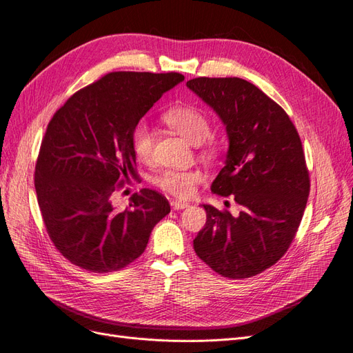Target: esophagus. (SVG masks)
<instances>
[{"label": "esophagus", "instance_id": "1", "mask_svg": "<svg viewBox=\"0 0 353 353\" xmlns=\"http://www.w3.org/2000/svg\"><path fill=\"white\" fill-rule=\"evenodd\" d=\"M186 207H189V202H185V201H173L172 202L173 210H183Z\"/></svg>", "mask_w": 353, "mask_h": 353}]
</instances>
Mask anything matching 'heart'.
Wrapping results in <instances>:
<instances>
[{
  "label": "heart",
  "mask_w": 353,
  "mask_h": 353,
  "mask_svg": "<svg viewBox=\"0 0 353 353\" xmlns=\"http://www.w3.org/2000/svg\"><path fill=\"white\" fill-rule=\"evenodd\" d=\"M163 120L168 128H172L180 136H183L192 143H201L205 157L214 158L219 154V143L210 133L211 126L208 117L195 107L181 105L167 110ZM155 134L146 123L141 121L132 132L133 152L141 161H150L154 152ZM203 180L199 170H165L155 179V185L176 198L186 199L195 193L196 186Z\"/></svg>",
  "instance_id": "1"
}]
</instances>
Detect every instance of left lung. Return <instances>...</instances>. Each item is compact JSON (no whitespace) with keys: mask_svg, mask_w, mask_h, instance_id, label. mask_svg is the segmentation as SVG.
<instances>
[{"mask_svg":"<svg viewBox=\"0 0 353 353\" xmlns=\"http://www.w3.org/2000/svg\"><path fill=\"white\" fill-rule=\"evenodd\" d=\"M186 86L217 112L229 136L211 190L241 205L236 217L203 205L207 223L193 248L223 277H254L286 254L301 224L310 195L301 138L286 111L243 79L196 77Z\"/></svg>","mask_w":353,"mask_h":353,"instance_id":"1","label":"left lung"}]
</instances>
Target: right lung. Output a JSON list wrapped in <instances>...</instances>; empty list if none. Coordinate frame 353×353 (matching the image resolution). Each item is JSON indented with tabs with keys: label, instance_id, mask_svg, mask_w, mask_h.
<instances>
[{
	"label": "right lung",
	"instance_id": "1",
	"mask_svg": "<svg viewBox=\"0 0 353 353\" xmlns=\"http://www.w3.org/2000/svg\"><path fill=\"white\" fill-rule=\"evenodd\" d=\"M180 73L112 72L77 90L48 123L35 189L48 236L72 264L92 272L128 267L170 212L155 190L134 193L117 211L111 198L136 173L132 132Z\"/></svg>",
	"mask_w": 353,
	"mask_h": 353
}]
</instances>
